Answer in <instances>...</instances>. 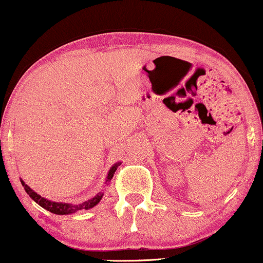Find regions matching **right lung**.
<instances>
[{
	"instance_id": "add662e5",
	"label": "right lung",
	"mask_w": 263,
	"mask_h": 263,
	"mask_svg": "<svg viewBox=\"0 0 263 263\" xmlns=\"http://www.w3.org/2000/svg\"><path fill=\"white\" fill-rule=\"evenodd\" d=\"M118 165H120V164H115L114 166L110 168L109 175H107V181L112 179L114 174H115V171L117 170ZM21 184H23L24 189L26 190V193L28 194V195H30L31 199H33L35 202L39 204V206H42L43 208H45L46 211L51 212V213H53V214H70V213H74V212L80 211V210H89V208L95 207L97 203H99V201L102 200V196H103V194L99 193L98 195L93 197V199L86 201V202L80 203V204L52 202V201L46 200V199H44V197H42L41 195H38L37 193H34L33 190H32L27 184H25L23 181H21Z\"/></svg>"
}]
</instances>
